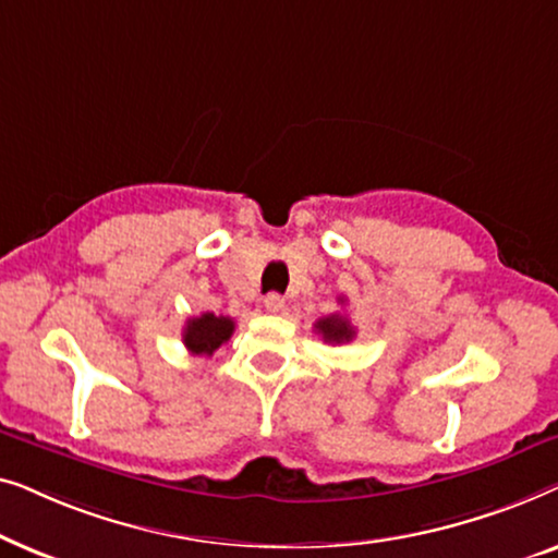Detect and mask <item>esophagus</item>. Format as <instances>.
Returning <instances> with one entry per match:
<instances>
[{
  "label": "esophagus",
  "instance_id": "34e87169",
  "mask_svg": "<svg viewBox=\"0 0 558 558\" xmlns=\"http://www.w3.org/2000/svg\"><path fill=\"white\" fill-rule=\"evenodd\" d=\"M264 307H266V312H271V315H277V312L284 310V296L277 294V292L266 294L264 296Z\"/></svg>",
  "mask_w": 558,
  "mask_h": 558
}]
</instances>
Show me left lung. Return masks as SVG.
<instances>
[{
  "label": "left lung",
  "instance_id": "1",
  "mask_svg": "<svg viewBox=\"0 0 558 558\" xmlns=\"http://www.w3.org/2000/svg\"><path fill=\"white\" fill-rule=\"evenodd\" d=\"M315 330H317V335H323L325 342H338V345L340 342H350L355 338L353 325H350L348 317H342V315H330V317L317 319Z\"/></svg>",
  "mask_w": 558,
  "mask_h": 558
}]
</instances>
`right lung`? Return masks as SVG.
I'll list each match as a JSON object with an SVG mask.
<instances>
[{"mask_svg":"<svg viewBox=\"0 0 558 558\" xmlns=\"http://www.w3.org/2000/svg\"><path fill=\"white\" fill-rule=\"evenodd\" d=\"M233 327L235 323L231 317H218L213 312H203L201 317L187 319L185 330H182V342H185V348L193 355H213L231 338Z\"/></svg>","mask_w":558,"mask_h":558,"instance_id":"add662e5","label":"right lung"}]
</instances>
